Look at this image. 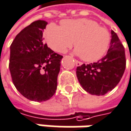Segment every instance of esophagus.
Returning a JSON list of instances; mask_svg holds the SVG:
<instances>
[{
  "mask_svg": "<svg viewBox=\"0 0 131 131\" xmlns=\"http://www.w3.org/2000/svg\"><path fill=\"white\" fill-rule=\"evenodd\" d=\"M74 61H75V64H76V66H81V65L82 64V63H81V61L78 60H75Z\"/></svg>",
  "mask_w": 131,
  "mask_h": 131,
  "instance_id": "1",
  "label": "esophagus"
}]
</instances>
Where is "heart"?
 <instances>
[{
  "instance_id": "heart-1",
  "label": "heart",
  "mask_w": 131,
  "mask_h": 131,
  "mask_svg": "<svg viewBox=\"0 0 131 131\" xmlns=\"http://www.w3.org/2000/svg\"><path fill=\"white\" fill-rule=\"evenodd\" d=\"M48 46L57 52H63L74 41L76 53L85 61L94 62L107 53L111 34L94 20L81 18L65 20L61 25L50 24L45 31Z\"/></svg>"
}]
</instances>
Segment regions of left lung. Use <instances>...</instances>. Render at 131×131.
<instances>
[{
  "mask_svg": "<svg viewBox=\"0 0 131 131\" xmlns=\"http://www.w3.org/2000/svg\"><path fill=\"white\" fill-rule=\"evenodd\" d=\"M111 40L107 54L97 62L77 68V77L82 88L93 95H104L120 82L125 68L126 56L117 34L111 30Z\"/></svg>",
  "mask_w": 131,
  "mask_h": 131,
  "instance_id": "left-lung-1",
  "label": "left lung"
}]
</instances>
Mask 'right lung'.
<instances>
[{
  "label": "right lung",
  "mask_w": 131,
  "mask_h": 131,
  "mask_svg": "<svg viewBox=\"0 0 131 131\" xmlns=\"http://www.w3.org/2000/svg\"><path fill=\"white\" fill-rule=\"evenodd\" d=\"M47 23L37 20L24 28L10 45L9 69L16 89L26 98L41 102L55 93L63 57L43 42Z\"/></svg>",
  "instance_id": "add662e5"
}]
</instances>
